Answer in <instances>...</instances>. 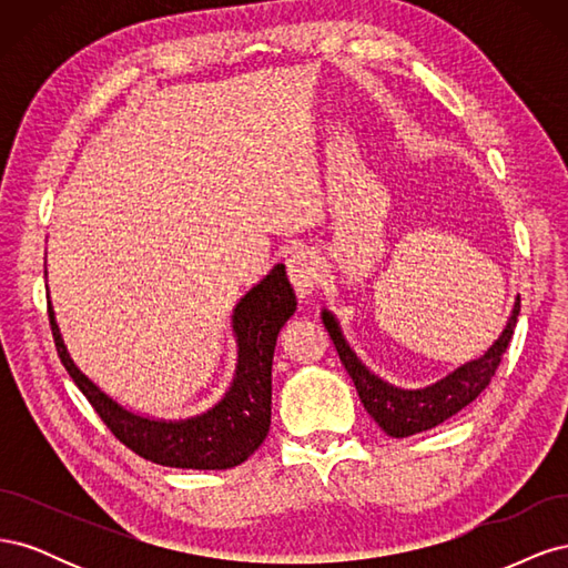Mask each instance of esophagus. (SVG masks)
Instances as JSON below:
<instances>
[{"label": "esophagus", "instance_id": "obj_1", "mask_svg": "<svg viewBox=\"0 0 568 568\" xmlns=\"http://www.w3.org/2000/svg\"><path fill=\"white\" fill-rule=\"evenodd\" d=\"M286 272H288V280H291V284H294L296 294L301 298L313 294V288L320 280V265L311 251H296L294 255H291L286 261Z\"/></svg>", "mask_w": 568, "mask_h": 568}]
</instances>
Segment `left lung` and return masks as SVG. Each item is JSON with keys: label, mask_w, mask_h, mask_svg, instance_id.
<instances>
[{"label": "left lung", "mask_w": 568, "mask_h": 568, "mask_svg": "<svg viewBox=\"0 0 568 568\" xmlns=\"http://www.w3.org/2000/svg\"><path fill=\"white\" fill-rule=\"evenodd\" d=\"M519 311L521 298L517 296V303H514V311L503 336L495 341V346L484 357L471 359V363L462 365L459 369L445 376L443 382L422 390H403L382 382L379 376H374L363 363H359L348 343L343 341L334 315L324 311L322 322L326 326V332H329L341 363L348 369L359 400H363L369 417L379 424L388 436L405 438L443 424L445 419L457 415L462 407H467L471 400L478 398L480 390L490 384L495 369L503 363V355L509 346L514 326H517Z\"/></svg>", "instance_id": "obj_1"}]
</instances>
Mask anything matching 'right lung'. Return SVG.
I'll return each instance as SVG.
<instances>
[{
	"instance_id": "1",
	"label": "right lung",
	"mask_w": 568,
	"mask_h": 568,
	"mask_svg": "<svg viewBox=\"0 0 568 568\" xmlns=\"http://www.w3.org/2000/svg\"><path fill=\"white\" fill-rule=\"evenodd\" d=\"M294 313V286L286 280L284 265H277L234 311L239 365L232 388L211 412L184 422L144 419L113 403L75 367L61 341L51 305L49 326L65 372L111 434L132 453L175 469H230L261 448L270 432L272 355L280 329Z\"/></svg>"
}]
</instances>
